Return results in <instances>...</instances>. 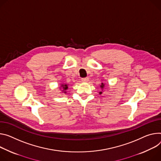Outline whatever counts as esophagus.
Returning <instances> with one entry per match:
<instances>
[{"mask_svg":"<svg viewBox=\"0 0 161 161\" xmlns=\"http://www.w3.org/2000/svg\"><path fill=\"white\" fill-rule=\"evenodd\" d=\"M89 81V78H82V79H81V81H82V82H84V83L88 82Z\"/></svg>","mask_w":161,"mask_h":161,"instance_id":"obj_1","label":"esophagus"}]
</instances>
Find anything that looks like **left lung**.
<instances>
[{
	"instance_id": "1",
	"label": "left lung",
	"mask_w": 161,
	"mask_h": 161,
	"mask_svg": "<svg viewBox=\"0 0 161 161\" xmlns=\"http://www.w3.org/2000/svg\"><path fill=\"white\" fill-rule=\"evenodd\" d=\"M99 86L101 87V89L102 91H103V89H104V88H105V84L104 83H101ZM102 91L99 92V94H101L102 93H103V92H102Z\"/></svg>"
}]
</instances>
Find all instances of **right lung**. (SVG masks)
Instances as JSON below:
<instances>
[{"label":"right lung","instance_id":"add662e5","mask_svg":"<svg viewBox=\"0 0 161 161\" xmlns=\"http://www.w3.org/2000/svg\"><path fill=\"white\" fill-rule=\"evenodd\" d=\"M59 89L61 91L62 93L66 94L67 93L66 91L68 89V85L67 83H61Z\"/></svg>","mask_w":161,"mask_h":161}]
</instances>
